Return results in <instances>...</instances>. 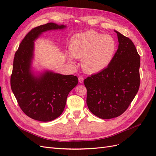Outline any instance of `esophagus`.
Listing matches in <instances>:
<instances>
[{
    "instance_id": "obj_1",
    "label": "esophagus",
    "mask_w": 156,
    "mask_h": 156,
    "mask_svg": "<svg viewBox=\"0 0 156 156\" xmlns=\"http://www.w3.org/2000/svg\"><path fill=\"white\" fill-rule=\"evenodd\" d=\"M78 79H79V82L80 83H83L84 78H83V76H79V77H78Z\"/></svg>"
}]
</instances>
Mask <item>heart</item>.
<instances>
[{"instance_id": "heart-1", "label": "heart", "mask_w": 156, "mask_h": 156, "mask_svg": "<svg viewBox=\"0 0 156 156\" xmlns=\"http://www.w3.org/2000/svg\"><path fill=\"white\" fill-rule=\"evenodd\" d=\"M117 49V41L114 37L94 30L75 35L69 44L71 54L81 58L83 69L90 74L100 73L109 66ZM68 60L73 62L71 55Z\"/></svg>"}]
</instances>
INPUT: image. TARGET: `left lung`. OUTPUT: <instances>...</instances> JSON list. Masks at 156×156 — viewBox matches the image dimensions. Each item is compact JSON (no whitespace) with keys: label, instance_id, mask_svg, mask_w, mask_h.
<instances>
[{"label":"left lung","instance_id":"left-lung-1","mask_svg":"<svg viewBox=\"0 0 156 156\" xmlns=\"http://www.w3.org/2000/svg\"><path fill=\"white\" fill-rule=\"evenodd\" d=\"M115 32L119 44L112 63L84 80L89 110L102 119L123 114L140 87V56L129 37Z\"/></svg>","mask_w":156,"mask_h":156}]
</instances>
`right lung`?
Returning a JSON list of instances; mask_svg holds the SVG:
<instances>
[{
	"label": "right lung",
	"mask_w": 156,
	"mask_h": 156,
	"mask_svg": "<svg viewBox=\"0 0 156 156\" xmlns=\"http://www.w3.org/2000/svg\"><path fill=\"white\" fill-rule=\"evenodd\" d=\"M64 28L53 23L34 28L23 38L14 56L12 90L23 112L36 120L49 122L58 118L64 109L68 94L78 83L77 77L73 75L47 72L37 77L30 72L34 41L45 31Z\"/></svg>",
	"instance_id": "1"
}]
</instances>
